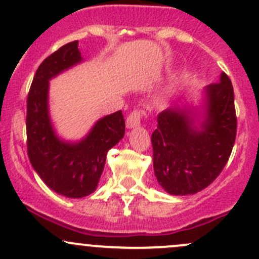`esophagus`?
I'll use <instances>...</instances> for the list:
<instances>
[{"mask_svg": "<svg viewBox=\"0 0 259 259\" xmlns=\"http://www.w3.org/2000/svg\"><path fill=\"white\" fill-rule=\"evenodd\" d=\"M145 115V111L144 110H133L132 113L129 114V116L126 118V126L129 127V129H133V127H137L140 125V121H141V118Z\"/></svg>", "mask_w": 259, "mask_h": 259, "instance_id": "esophagus-1", "label": "esophagus"}]
</instances>
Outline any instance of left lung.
Masks as SVG:
<instances>
[{
  "mask_svg": "<svg viewBox=\"0 0 259 259\" xmlns=\"http://www.w3.org/2000/svg\"><path fill=\"white\" fill-rule=\"evenodd\" d=\"M205 114L200 126L189 109L168 108L157 115L151 135L152 161L157 182L170 195H194L221 174L237 133L235 93L231 79L205 89Z\"/></svg>",
  "mask_w": 259,
  "mask_h": 259,
  "instance_id": "obj_1",
  "label": "left lung"
}]
</instances>
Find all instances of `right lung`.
<instances>
[{
    "mask_svg": "<svg viewBox=\"0 0 259 259\" xmlns=\"http://www.w3.org/2000/svg\"><path fill=\"white\" fill-rule=\"evenodd\" d=\"M81 62L78 40L59 48L38 67L27 97V152L40 179L57 194L80 198L95 191L107 154L125 134L121 110L95 122L78 143L61 140L48 113V81Z\"/></svg>",
    "mask_w": 259,
    "mask_h": 259,
    "instance_id": "obj_1",
    "label": "right lung"
}]
</instances>
